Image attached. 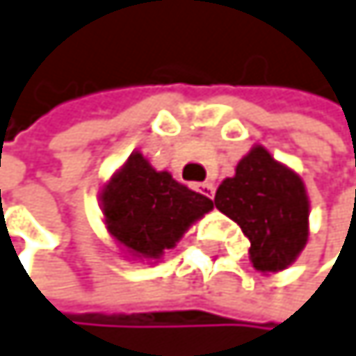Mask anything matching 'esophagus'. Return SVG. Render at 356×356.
Instances as JSON below:
<instances>
[{
    "label": "esophagus",
    "mask_w": 356,
    "mask_h": 356,
    "mask_svg": "<svg viewBox=\"0 0 356 356\" xmlns=\"http://www.w3.org/2000/svg\"><path fill=\"white\" fill-rule=\"evenodd\" d=\"M196 188H198V192H200V194H204V196H207V198H213V194H216V186H213L211 181L198 184Z\"/></svg>",
    "instance_id": "34e87169"
}]
</instances>
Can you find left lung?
Wrapping results in <instances>:
<instances>
[{
  "label": "left lung",
  "mask_w": 356,
  "mask_h": 356,
  "mask_svg": "<svg viewBox=\"0 0 356 356\" xmlns=\"http://www.w3.org/2000/svg\"><path fill=\"white\" fill-rule=\"evenodd\" d=\"M213 202L241 226L252 265L263 273L286 269L307 241L305 188L263 147H254L237 164L235 177L222 181Z\"/></svg>",
  "instance_id": "obj_1"
}]
</instances>
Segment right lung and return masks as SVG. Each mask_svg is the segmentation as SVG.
I'll return each instance as SVG.
<instances>
[{
    "label": "right lung",
    "mask_w": 356,
    "mask_h": 356,
    "mask_svg": "<svg viewBox=\"0 0 356 356\" xmlns=\"http://www.w3.org/2000/svg\"><path fill=\"white\" fill-rule=\"evenodd\" d=\"M213 202L158 172L140 154H132L102 192L108 232L136 256L158 258Z\"/></svg>",
    "instance_id": "add662e5"
}]
</instances>
